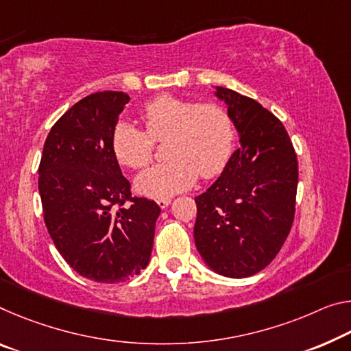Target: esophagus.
Returning a JSON list of instances; mask_svg holds the SVG:
<instances>
[{
    "instance_id": "1",
    "label": "esophagus",
    "mask_w": 351,
    "mask_h": 351,
    "mask_svg": "<svg viewBox=\"0 0 351 351\" xmlns=\"http://www.w3.org/2000/svg\"><path fill=\"white\" fill-rule=\"evenodd\" d=\"M170 202H171L170 198H159V199H156V203H158V206H159L160 209H165L167 206L170 204Z\"/></svg>"
}]
</instances>
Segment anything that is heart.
<instances>
[{
  "instance_id": "1",
  "label": "heart",
  "mask_w": 351,
  "mask_h": 351,
  "mask_svg": "<svg viewBox=\"0 0 351 351\" xmlns=\"http://www.w3.org/2000/svg\"><path fill=\"white\" fill-rule=\"evenodd\" d=\"M141 119L145 131L120 121L110 145L121 165L138 170L152 160L154 142L167 138L164 153L170 159L137 176L142 195L165 198L191 187L198 173L204 180L220 175L234 152V120L217 103L162 95L143 106Z\"/></svg>"
}]
</instances>
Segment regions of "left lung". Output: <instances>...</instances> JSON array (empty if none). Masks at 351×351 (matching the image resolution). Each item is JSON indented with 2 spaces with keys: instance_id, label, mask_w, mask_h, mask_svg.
I'll use <instances>...</instances> for the list:
<instances>
[{
  "instance_id": "left-lung-1",
  "label": "left lung",
  "mask_w": 351,
  "mask_h": 351,
  "mask_svg": "<svg viewBox=\"0 0 351 351\" xmlns=\"http://www.w3.org/2000/svg\"><path fill=\"white\" fill-rule=\"evenodd\" d=\"M242 147L195 197L197 250L217 274L247 278L280 253L295 217L297 154L285 125L253 98L217 87Z\"/></svg>"
}]
</instances>
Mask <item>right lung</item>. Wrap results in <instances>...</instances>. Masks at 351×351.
I'll return each mask as SVG.
<instances>
[{"label": "right lung", "mask_w": 351, "mask_h": 351, "mask_svg": "<svg viewBox=\"0 0 351 351\" xmlns=\"http://www.w3.org/2000/svg\"><path fill=\"white\" fill-rule=\"evenodd\" d=\"M130 97L92 93L53 125L38 165L43 219L71 269L97 282H123L152 256L160 208L131 195L110 136Z\"/></svg>", "instance_id": "right-lung-1"}]
</instances>
